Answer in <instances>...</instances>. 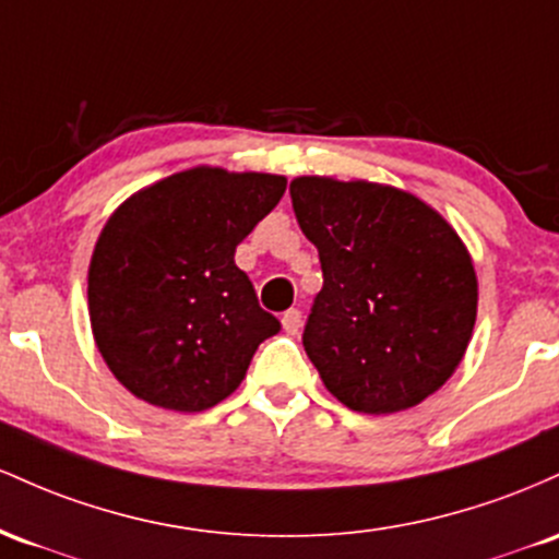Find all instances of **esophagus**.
<instances>
[{
    "label": "esophagus",
    "instance_id": "obj_1",
    "mask_svg": "<svg viewBox=\"0 0 559 559\" xmlns=\"http://www.w3.org/2000/svg\"><path fill=\"white\" fill-rule=\"evenodd\" d=\"M300 311L298 309H287L285 313H282V330L287 332V335H298L300 330Z\"/></svg>",
    "mask_w": 559,
    "mask_h": 559
}]
</instances>
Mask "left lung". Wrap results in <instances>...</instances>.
Instances as JSON below:
<instances>
[{"label": "left lung", "instance_id": "obj_1", "mask_svg": "<svg viewBox=\"0 0 559 559\" xmlns=\"http://www.w3.org/2000/svg\"><path fill=\"white\" fill-rule=\"evenodd\" d=\"M290 198L324 274L304 330L324 388L361 415L423 404L456 372L478 317L462 237L425 200L378 181L298 177Z\"/></svg>", "mask_w": 559, "mask_h": 559}]
</instances>
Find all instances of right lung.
I'll return each mask as SVG.
<instances>
[{"label":"right lung","mask_w":559,"mask_h":559,"mask_svg":"<svg viewBox=\"0 0 559 559\" xmlns=\"http://www.w3.org/2000/svg\"><path fill=\"white\" fill-rule=\"evenodd\" d=\"M285 187L280 174L195 166L110 213L86 296L97 350L129 393L190 415L240 388L280 322L259 306L235 250Z\"/></svg>","instance_id":"right-lung-1"}]
</instances>
